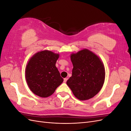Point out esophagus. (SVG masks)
<instances>
[{
	"mask_svg": "<svg viewBox=\"0 0 131 131\" xmlns=\"http://www.w3.org/2000/svg\"><path fill=\"white\" fill-rule=\"evenodd\" d=\"M67 81V78H64V80H63V82H66Z\"/></svg>",
	"mask_w": 131,
	"mask_h": 131,
	"instance_id": "esophagus-1",
	"label": "esophagus"
}]
</instances>
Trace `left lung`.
<instances>
[{"instance_id":"8db88e82","label":"left lung","mask_w":131,"mask_h":131,"mask_svg":"<svg viewBox=\"0 0 131 131\" xmlns=\"http://www.w3.org/2000/svg\"><path fill=\"white\" fill-rule=\"evenodd\" d=\"M72 76L67 84L79 100H88L100 92L105 79V69L97 55L89 50H81L70 56Z\"/></svg>"}]
</instances>
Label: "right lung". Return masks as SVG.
I'll use <instances>...</instances> for the list:
<instances>
[{"label":"right lung","instance_id":"add662e5","mask_svg":"<svg viewBox=\"0 0 131 131\" xmlns=\"http://www.w3.org/2000/svg\"><path fill=\"white\" fill-rule=\"evenodd\" d=\"M58 57V54L45 50L35 54L29 59L26 69V79L35 94L43 98L49 97L63 82L56 67Z\"/></svg>","mask_w":131,"mask_h":131}]
</instances>
